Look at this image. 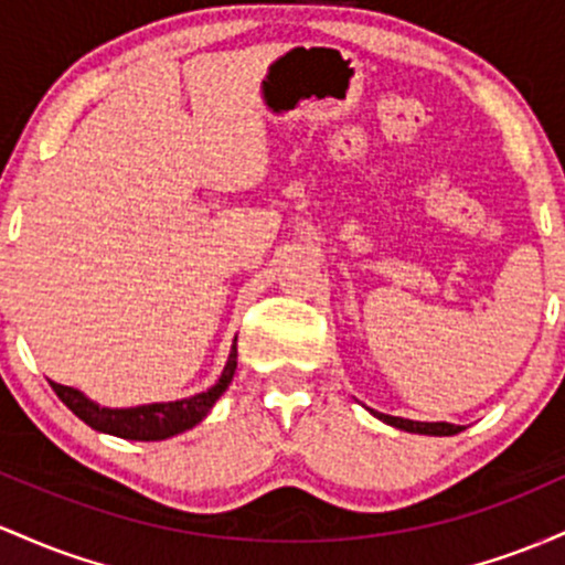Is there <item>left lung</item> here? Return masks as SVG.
<instances>
[{
    "label": "left lung",
    "instance_id": "1",
    "mask_svg": "<svg viewBox=\"0 0 565 565\" xmlns=\"http://www.w3.org/2000/svg\"><path fill=\"white\" fill-rule=\"evenodd\" d=\"M376 419H382L390 427L403 429V433H416V435H456L461 433L459 424H448V422H411L403 419V416H390V414H379V411H371Z\"/></svg>",
    "mask_w": 565,
    "mask_h": 565
}]
</instances>
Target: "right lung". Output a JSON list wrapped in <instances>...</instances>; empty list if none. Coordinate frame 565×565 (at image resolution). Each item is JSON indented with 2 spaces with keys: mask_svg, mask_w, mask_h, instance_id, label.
<instances>
[{
  "mask_svg": "<svg viewBox=\"0 0 565 565\" xmlns=\"http://www.w3.org/2000/svg\"><path fill=\"white\" fill-rule=\"evenodd\" d=\"M234 371H237V339H234L230 360H226L218 382L211 390L192 397H183V401L149 403L136 405V408H100L98 403H93L90 397H85L74 386H63L55 382H50V386L61 397V403H66V408H72L74 416H79L87 427L98 429V433L125 437V440H164V437L186 433L194 424L205 419L215 401L232 384Z\"/></svg>",
  "mask_w": 565,
  "mask_h": 565,
  "instance_id": "1",
  "label": "right lung"
}]
</instances>
